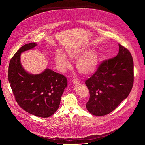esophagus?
Instances as JSON below:
<instances>
[{
  "instance_id": "34e87169",
  "label": "esophagus",
  "mask_w": 145,
  "mask_h": 145,
  "mask_svg": "<svg viewBox=\"0 0 145 145\" xmlns=\"http://www.w3.org/2000/svg\"><path fill=\"white\" fill-rule=\"evenodd\" d=\"M72 82L73 84H78L80 82V80L77 79V78H73L72 80Z\"/></svg>"
}]
</instances>
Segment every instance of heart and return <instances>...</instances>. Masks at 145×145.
Masks as SVG:
<instances>
[{"instance_id": "b5f03b06", "label": "heart", "mask_w": 145, "mask_h": 145, "mask_svg": "<svg viewBox=\"0 0 145 145\" xmlns=\"http://www.w3.org/2000/svg\"><path fill=\"white\" fill-rule=\"evenodd\" d=\"M68 55L71 59H76L82 56L77 61L76 68L78 71L82 74H91L97 68L99 55L94 50L87 51L83 48H77L69 50ZM55 62L57 68L61 72L65 71L70 67V63L68 57L61 51L57 52Z\"/></svg>"}]
</instances>
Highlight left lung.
Wrapping results in <instances>:
<instances>
[{"mask_svg": "<svg viewBox=\"0 0 145 145\" xmlns=\"http://www.w3.org/2000/svg\"><path fill=\"white\" fill-rule=\"evenodd\" d=\"M119 53L103 61L86 81L90 97L86 104L92 115L103 116L114 111L127 97L134 82V63L129 50L119 44Z\"/></svg>", "mask_w": 145, "mask_h": 145, "instance_id": "left-lung-1", "label": "left lung"}]
</instances>
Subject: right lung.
Masks as SVG:
<instances>
[{"label": "right lung", "mask_w": 145, "mask_h": 145, "mask_svg": "<svg viewBox=\"0 0 145 145\" xmlns=\"http://www.w3.org/2000/svg\"><path fill=\"white\" fill-rule=\"evenodd\" d=\"M37 45L29 43L16 52L10 62L8 77L19 106L32 115L48 118L58 110L68 81L64 75L48 68L38 74H30L24 69L20 54Z\"/></svg>", "instance_id": "add662e5"}]
</instances>
